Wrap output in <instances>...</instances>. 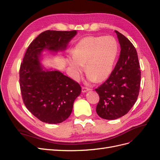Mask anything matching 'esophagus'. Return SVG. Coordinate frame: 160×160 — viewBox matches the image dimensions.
<instances>
[{
    "label": "esophagus",
    "instance_id": "34e87169",
    "mask_svg": "<svg viewBox=\"0 0 160 160\" xmlns=\"http://www.w3.org/2000/svg\"><path fill=\"white\" fill-rule=\"evenodd\" d=\"M81 90H82V92H83V93H85V92L89 91L90 89H89V88H86V87H82Z\"/></svg>",
    "mask_w": 160,
    "mask_h": 160
}]
</instances>
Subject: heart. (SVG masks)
<instances>
[{
  "instance_id": "obj_1",
  "label": "heart",
  "mask_w": 160,
  "mask_h": 160,
  "mask_svg": "<svg viewBox=\"0 0 160 160\" xmlns=\"http://www.w3.org/2000/svg\"><path fill=\"white\" fill-rule=\"evenodd\" d=\"M119 51V45L111 36H88L74 47L68 62L78 78L85 65V71L91 81L105 80L112 71Z\"/></svg>"
}]
</instances>
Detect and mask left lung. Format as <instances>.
<instances>
[{
  "instance_id": "1",
  "label": "left lung",
  "mask_w": 160,
  "mask_h": 160,
  "mask_svg": "<svg viewBox=\"0 0 160 160\" xmlns=\"http://www.w3.org/2000/svg\"><path fill=\"white\" fill-rule=\"evenodd\" d=\"M115 31L121 47L119 59L109 78L95 89L99 96L96 112L101 118L109 120L129 112L138 99L141 83L136 49L127 37Z\"/></svg>"
}]
</instances>
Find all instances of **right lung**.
<instances>
[{"label":"right lung","mask_w":160,"mask_h":160,"mask_svg":"<svg viewBox=\"0 0 160 160\" xmlns=\"http://www.w3.org/2000/svg\"><path fill=\"white\" fill-rule=\"evenodd\" d=\"M76 31L48 30L28 47L19 70L22 101L27 109L42 122L59 123L69 117L80 85L58 71H45L39 62L41 51L64 50Z\"/></svg>","instance_id":"add662e5"}]
</instances>
